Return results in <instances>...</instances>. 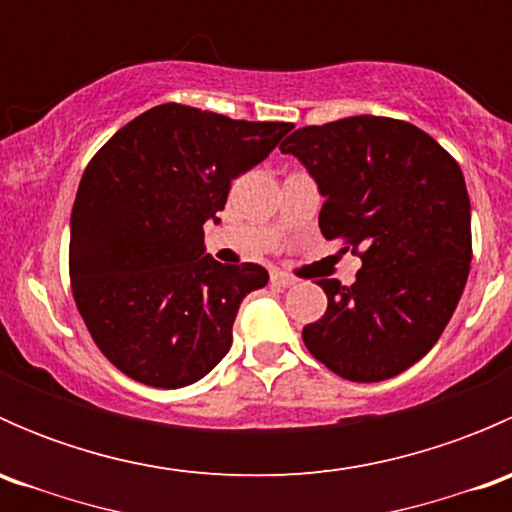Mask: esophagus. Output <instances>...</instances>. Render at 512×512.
Masks as SVG:
<instances>
[{
  "label": "esophagus",
  "mask_w": 512,
  "mask_h": 512,
  "mask_svg": "<svg viewBox=\"0 0 512 512\" xmlns=\"http://www.w3.org/2000/svg\"><path fill=\"white\" fill-rule=\"evenodd\" d=\"M270 282H272V285H275V287H292L297 280H294V277L285 275V272L275 270V272H272V275H270Z\"/></svg>",
  "instance_id": "obj_1"
}]
</instances>
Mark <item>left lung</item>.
I'll use <instances>...</instances> for the list:
<instances>
[{
	"mask_svg": "<svg viewBox=\"0 0 512 512\" xmlns=\"http://www.w3.org/2000/svg\"><path fill=\"white\" fill-rule=\"evenodd\" d=\"M317 180L319 230L359 252L352 287L319 280L327 312L302 329L309 354L349 381H384L438 342L471 270V200L458 163L421 128L349 116L280 146Z\"/></svg>",
	"mask_w": 512,
	"mask_h": 512,
	"instance_id": "1",
	"label": "left lung"
}]
</instances>
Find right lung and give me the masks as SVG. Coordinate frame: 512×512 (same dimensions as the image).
<instances>
[{
	"label": "right lung",
	"mask_w": 512,
	"mask_h": 512,
	"mask_svg": "<svg viewBox=\"0 0 512 512\" xmlns=\"http://www.w3.org/2000/svg\"><path fill=\"white\" fill-rule=\"evenodd\" d=\"M289 128L163 103L86 165L71 210V289L96 347L126 376L180 389L230 352L240 302L270 275L213 260L203 225L218 223L232 180Z\"/></svg>",
	"instance_id": "add662e5"
}]
</instances>
